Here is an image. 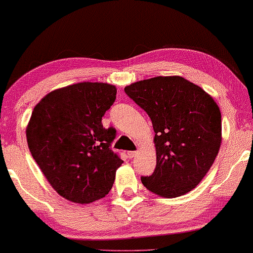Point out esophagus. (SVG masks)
<instances>
[{
    "instance_id": "obj_1",
    "label": "esophagus",
    "mask_w": 253,
    "mask_h": 253,
    "mask_svg": "<svg viewBox=\"0 0 253 253\" xmlns=\"http://www.w3.org/2000/svg\"><path fill=\"white\" fill-rule=\"evenodd\" d=\"M136 154H137V152H134V151H130V152H127V154H126V155H127V158H129V159H132Z\"/></svg>"
}]
</instances>
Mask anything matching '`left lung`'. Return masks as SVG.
<instances>
[{
  "instance_id": "1",
  "label": "left lung",
  "mask_w": 253,
  "mask_h": 253,
  "mask_svg": "<svg viewBox=\"0 0 253 253\" xmlns=\"http://www.w3.org/2000/svg\"><path fill=\"white\" fill-rule=\"evenodd\" d=\"M124 91L150 116L157 167L141 176L155 195L175 198L199 184L221 145V113L212 96L179 76L133 83Z\"/></svg>"
}]
</instances>
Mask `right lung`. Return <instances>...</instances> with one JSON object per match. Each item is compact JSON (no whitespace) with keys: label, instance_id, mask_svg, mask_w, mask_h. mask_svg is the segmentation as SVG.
<instances>
[{"label":"right lung","instance_id":"obj_1","mask_svg":"<svg viewBox=\"0 0 253 253\" xmlns=\"http://www.w3.org/2000/svg\"><path fill=\"white\" fill-rule=\"evenodd\" d=\"M115 99L114 85L84 82L48 93L34 107L30 152L55 191L72 203L105 197L123 164L110 148L116 130L101 123Z\"/></svg>","mask_w":253,"mask_h":253}]
</instances>
